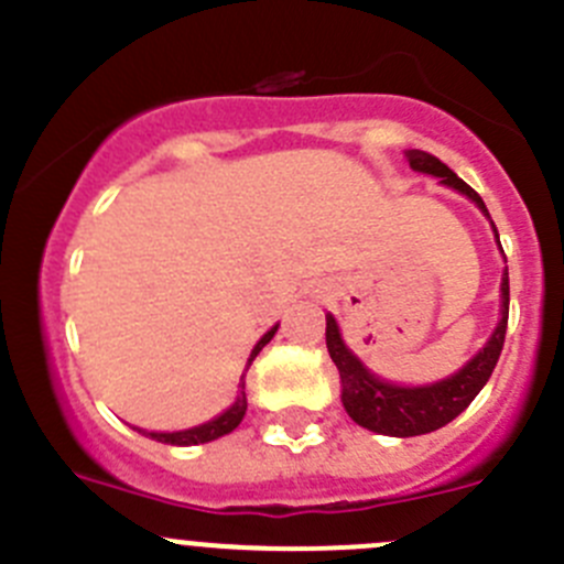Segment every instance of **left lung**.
Returning <instances> with one entry per match:
<instances>
[{
  "label": "left lung",
  "mask_w": 564,
  "mask_h": 564,
  "mask_svg": "<svg viewBox=\"0 0 564 564\" xmlns=\"http://www.w3.org/2000/svg\"><path fill=\"white\" fill-rule=\"evenodd\" d=\"M410 165L423 174L440 176V182L454 191L465 193L474 198L476 205L487 213L485 202L479 193L459 180L446 163H440L434 154L421 152V149H410L406 152ZM498 238V232H496ZM507 318H509V273H503L501 282V321H498L496 332H492L490 343L470 359L468 366L452 379H443L429 388H395V384L382 382V379L371 377L362 368L357 357L346 348L340 340V329H337L335 318L326 315V348H329L332 362L340 371L343 382V406L357 421L359 426L371 429V432L390 434V437H415V434L434 432V429L452 423L470 401L479 395L490 379L492 368H496L498 357H501L503 337H507Z\"/></svg>",
  "instance_id": "left-lung-1"
}]
</instances>
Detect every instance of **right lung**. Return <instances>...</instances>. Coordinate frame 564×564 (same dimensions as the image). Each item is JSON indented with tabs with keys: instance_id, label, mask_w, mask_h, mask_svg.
Wrapping results in <instances>:
<instances>
[{
	"instance_id": "1",
	"label": "right lung",
	"mask_w": 564,
	"mask_h": 564,
	"mask_svg": "<svg viewBox=\"0 0 564 564\" xmlns=\"http://www.w3.org/2000/svg\"><path fill=\"white\" fill-rule=\"evenodd\" d=\"M273 335H276V326H273L271 332H265V335L260 337V343H257L254 351H251V357H249V366L254 362L257 354L262 351V346H265V343L271 340ZM249 366H246V371H249ZM246 406H249V404H246V373H243V379H240V395L235 399V404L229 406L224 415L216 417V421L202 423V426H196V429H185V432H169V434H165V432H149V437L160 440V443H171V446H198V443H210V440H218V437H224V434H229L235 426H238L240 421H243Z\"/></svg>"
}]
</instances>
